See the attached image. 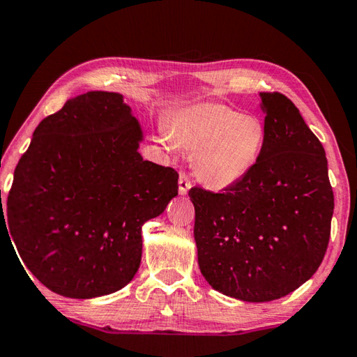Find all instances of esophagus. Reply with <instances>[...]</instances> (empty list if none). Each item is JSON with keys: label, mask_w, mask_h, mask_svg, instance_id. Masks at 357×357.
I'll return each instance as SVG.
<instances>
[{"label": "esophagus", "mask_w": 357, "mask_h": 357, "mask_svg": "<svg viewBox=\"0 0 357 357\" xmlns=\"http://www.w3.org/2000/svg\"><path fill=\"white\" fill-rule=\"evenodd\" d=\"M190 178L189 174L185 172H179V194H188L189 189H190Z\"/></svg>", "instance_id": "esophagus-1"}]
</instances>
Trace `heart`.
<instances>
[{"instance_id": "heart-1", "label": "heart", "mask_w": 357, "mask_h": 357, "mask_svg": "<svg viewBox=\"0 0 357 357\" xmlns=\"http://www.w3.org/2000/svg\"><path fill=\"white\" fill-rule=\"evenodd\" d=\"M174 141L197 149L195 173L213 189L230 188L256 165L265 143V127L257 116L206 103L192 107L178 123Z\"/></svg>"}]
</instances>
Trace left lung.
Masks as SVG:
<instances>
[{
  "label": "left lung",
  "instance_id": "1",
  "mask_svg": "<svg viewBox=\"0 0 357 357\" xmlns=\"http://www.w3.org/2000/svg\"><path fill=\"white\" fill-rule=\"evenodd\" d=\"M262 154L222 194L192 188L199 267L213 289L270 302L301 287L324 259L333 190L321 141L280 92H260Z\"/></svg>",
  "mask_w": 357,
  "mask_h": 357
}]
</instances>
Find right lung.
<instances>
[{"label":"right lung","instance_id":"obj_1","mask_svg":"<svg viewBox=\"0 0 357 357\" xmlns=\"http://www.w3.org/2000/svg\"><path fill=\"white\" fill-rule=\"evenodd\" d=\"M141 139L122 95L101 90L68 100L36 127L0 224L50 291L92 298L133 280L141 227L178 195L176 169L143 160Z\"/></svg>","mask_w":357,"mask_h":357}]
</instances>
